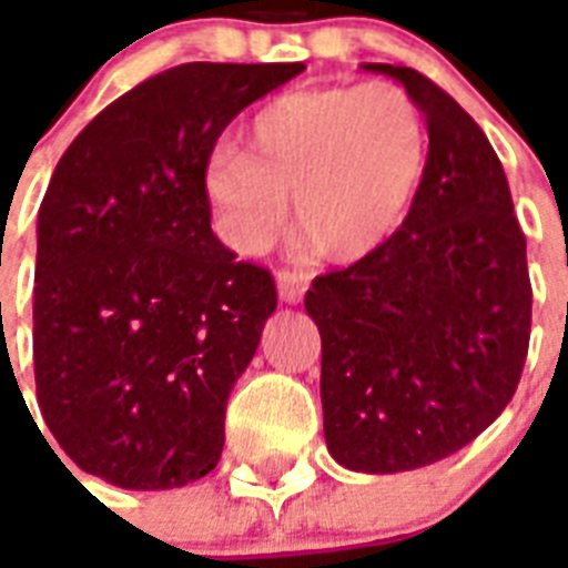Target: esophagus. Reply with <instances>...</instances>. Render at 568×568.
Here are the masks:
<instances>
[{
	"instance_id": "1",
	"label": "esophagus",
	"mask_w": 568,
	"mask_h": 568,
	"mask_svg": "<svg viewBox=\"0 0 568 568\" xmlns=\"http://www.w3.org/2000/svg\"><path fill=\"white\" fill-rule=\"evenodd\" d=\"M276 288H280V297L288 303H301L306 288H310V274L306 271H297V267H280L276 271Z\"/></svg>"
}]
</instances>
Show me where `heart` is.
<instances>
[{
  "mask_svg": "<svg viewBox=\"0 0 568 568\" xmlns=\"http://www.w3.org/2000/svg\"><path fill=\"white\" fill-rule=\"evenodd\" d=\"M430 132L404 84H315L276 97L247 126V153L214 146L205 194L221 239L265 253L288 223L333 258H363L404 223L422 189Z\"/></svg>",
  "mask_w": 568,
  "mask_h": 568,
  "instance_id": "obj_1",
  "label": "heart"
}]
</instances>
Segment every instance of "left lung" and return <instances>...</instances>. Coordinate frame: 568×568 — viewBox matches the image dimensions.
<instances>
[{
	"instance_id": "obj_1",
	"label": "left lung",
	"mask_w": 568,
	"mask_h": 568,
	"mask_svg": "<svg viewBox=\"0 0 568 568\" xmlns=\"http://www.w3.org/2000/svg\"><path fill=\"white\" fill-rule=\"evenodd\" d=\"M395 75L427 118V173L400 230L333 274L306 312L321 329L329 454L395 475L466 448L516 395L530 342L528 244L484 129L413 67Z\"/></svg>"
}]
</instances>
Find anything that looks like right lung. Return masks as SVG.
<instances>
[{"instance_id": "right-lung-1", "label": "right lung", "mask_w": 568, "mask_h": 568, "mask_svg": "<svg viewBox=\"0 0 568 568\" xmlns=\"http://www.w3.org/2000/svg\"><path fill=\"white\" fill-rule=\"evenodd\" d=\"M301 70L171 67L61 155L38 212L34 383L43 422L88 475L173 489L217 466L276 283L212 232L205 162L232 118Z\"/></svg>"}]
</instances>
